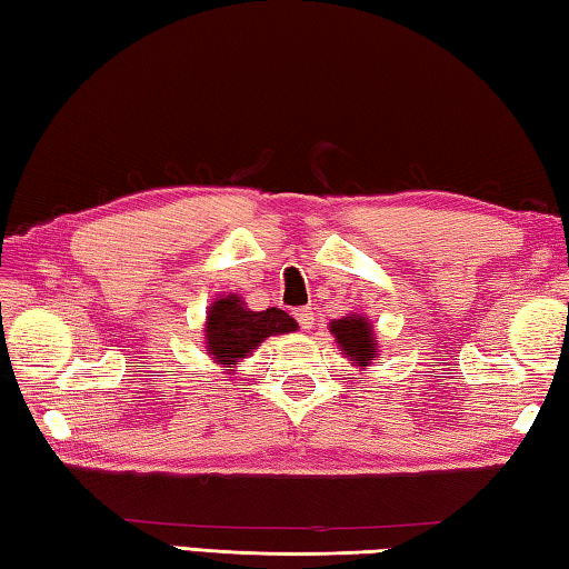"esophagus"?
I'll list each match as a JSON object with an SVG mask.
<instances>
[{
	"mask_svg": "<svg viewBox=\"0 0 569 569\" xmlns=\"http://www.w3.org/2000/svg\"><path fill=\"white\" fill-rule=\"evenodd\" d=\"M293 316H296V321L301 323V329L308 331L313 326V311H311V308H296Z\"/></svg>",
	"mask_w": 569,
	"mask_h": 569,
	"instance_id": "1",
	"label": "esophagus"
}]
</instances>
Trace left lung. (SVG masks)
Segmentation results:
<instances>
[{"label":"left lung","instance_id":"obj_1","mask_svg":"<svg viewBox=\"0 0 569 569\" xmlns=\"http://www.w3.org/2000/svg\"><path fill=\"white\" fill-rule=\"evenodd\" d=\"M331 333L336 343H339L341 353L351 359L356 366H369L379 356V346L373 341L371 323L366 316L349 313L343 319L331 321Z\"/></svg>","mask_w":569,"mask_h":569}]
</instances>
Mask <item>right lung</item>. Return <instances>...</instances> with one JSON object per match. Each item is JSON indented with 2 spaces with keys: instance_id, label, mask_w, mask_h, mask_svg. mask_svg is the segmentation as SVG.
Returning <instances> with one entry per match:
<instances>
[{
  "instance_id": "add662e5",
  "label": "right lung",
  "mask_w": 569,
  "mask_h": 569,
  "mask_svg": "<svg viewBox=\"0 0 569 569\" xmlns=\"http://www.w3.org/2000/svg\"><path fill=\"white\" fill-rule=\"evenodd\" d=\"M298 323L281 308H266V311H250L240 296H220L208 306L206 319V349L216 363L226 371L253 353L268 336L291 333Z\"/></svg>"
}]
</instances>
